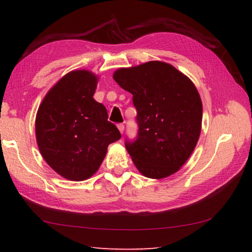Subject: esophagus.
<instances>
[{"label":"esophagus","instance_id":"1","mask_svg":"<svg viewBox=\"0 0 252 252\" xmlns=\"http://www.w3.org/2000/svg\"><path fill=\"white\" fill-rule=\"evenodd\" d=\"M118 129H119V131L121 132V133H123V131H125V126H123L122 123H119V125H118Z\"/></svg>","mask_w":252,"mask_h":252}]
</instances>
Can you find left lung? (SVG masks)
<instances>
[{
	"label": "left lung",
	"instance_id": "left-lung-1",
	"mask_svg": "<svg viewBox=\"0 0 252 252\" xmlns=\"http://www.w3.org/2000/svg\"><path fill=\"white\" fill-rule=\"evenodd\" d=\"M113 79L133 95L138 136L126 141L141 174L164 178L184 165L202 130L203 104L191 80L175 67L153 61L120 68Z\"/></svg>",
	"mask_w": 252,
	"mask_h": 252
}]
</instances>
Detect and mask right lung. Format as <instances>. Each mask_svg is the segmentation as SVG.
<instances>
[{"instance_id":"right-lung-1","label":"right lung","mask_w":252,"mask_h":252,"mask_svg":"<svg viewBox=\"0 0 252 252\" xmlns=\"http://www.w3.org/2000/svg\"><path fill=\"white\" fill-rule=\"evenodd\" d=\"M98 77L89 70L68 72L45 95L35 120L36 141L45 161L59 175L85 181L94 175L108 145L121 138L94 99Z\"/></svg>"}]
</instances>
